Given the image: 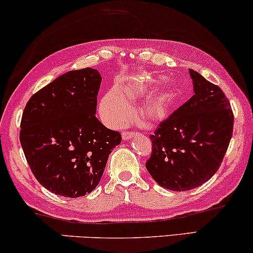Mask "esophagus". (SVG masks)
I'll return each instance as SVG.
<instances>
[{
  "label": "esophagus",
  "instance_id": "34e87169",
  "mask_svg": "<svg viewBox=\"0 0 253 253\" xmlns=\"http://www.w3.org/2000/svg\"><path fill=\"white\" fill-rule=\"evenodd\" d=\"M134 136H136V132H131V131H124V132L122 133L123 140H129Z\"/></svg>",
  "mask_w": 253,
  "mask_h": 253
}]
</instances>
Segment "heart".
<instances>
[{
	"mask_svg": "<svg viewBox=\"0 0 253 253\" xmlns=\"http://www.w3.org/2000/svg\"><path fill=\"white\" fill-rule=\"evenodd\" d=\"M162 79H132L106 93L100 102V114L110 126L117 127L129 122L132 117L130 103L139 101L153 92ZM175 95L174 86L168 84L145 98L138 107V119L145 123L161 122L167 116L169 107Z\"/></svg>",
	"mask_w": 253,
	"mask_h": 253,
	"instance_id": "1",
	"label": "heart"
}]
</instances>
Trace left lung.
Instances as JSON below:
<instances>
[{
	"mask_svg": "<svg viewBox=\"0 0 253 253\" xmlns=\"http://www.w3.org/2000/svg\"><path fill=\"white\" fill-rule=\"evenodd\" d=\"M193 94L151 134L146 168L162 188L188 191L219 169L233 136L230 102L219 86L190 69Z\"/></svg>",
	"mask_w": 253,
	"mask_h": 253,
	"instance_id": "left-lung-1",
	"label": "left lung"
}]
</instances>
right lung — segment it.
Instances as JSON below:
<instances>
[{
	"instance_id": "right-lung-1",
	"label": "right lung",
	"mask_w": 253,
	"mask_h": 253,
	"mask_svg": "<svg viewBox=\"0 0 253 253\" xmlns=\"http://www.w3.org/2000/svg\"><path fill=\"white\" fill-rule=\"evenodd\" d=\"M101 79L96 69L69 71L31 96L24 109V154L37 181L55 195L92 192L122 140L95 117Z\"/></svg>"
}]
</instances>
